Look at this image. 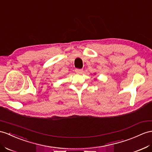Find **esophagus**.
I'll return each mask as SVG.
<instances>
[{
  "label": "esophagus",
  "mask_w": 152,
  "mask_h": 152,
  "mask_svg": "<svg viewBox=\"0 0 152 152\" xmlns=\"http://www.w3.org/2000/svg\"><path fill=\"white\" fill-rule=\"evenodd\" d=\"M75 71L77 73H79V74H81V73H83V70L81 69H75Z\"/></svg>",
  "instance_id": "esophagus-1"
}]
</instances>
